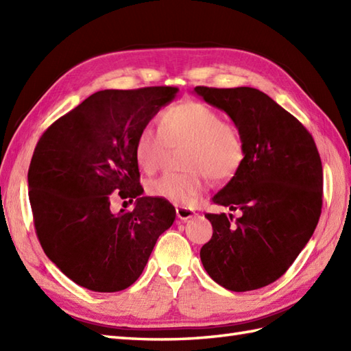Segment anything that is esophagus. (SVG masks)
Listing matches in <instances>:
<instances>
[{
  "instance_id": "esophagus-1",
  "label": "esophagus",
  "mask_w": 351,
  "mask_h": 351,
  "mask_svg": "<svg viewBox=\"0 0 351 351\" xmlns=\"http://www.w3.org/2000/svg\"><path fill=\"white\" fill-rule=\"evenodd\" d=\"M176 215H178V219H181V220H189L193 217V215H195V211L187 206H176Z\"/></svg>"
}]
</instances>
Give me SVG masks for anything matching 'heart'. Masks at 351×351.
Segmentation results:
<instances>
[{
  "label": "heart",
  "mask_w": 351,
  "mask_h": 351,
  "mask_svg": "<svg viewBox=\"0 0 351 351\" xmlns=\"http://www.w3.org/2000/svg\"><path fill=\"white\" fill-rule=\"evenodd\" d=\"M185 145L182 173H166L147 182L155 197L175 204H189L205 189L206 176L228 181L241 169L245 145L238 125L223 121L217 110L206 104L184 99L169 106L160 116V131L141 128L136 138L134 155L146 173L158 170L170 147Z\"/></svg>",
  "instance_id": "obj_1"
}]
</instances>
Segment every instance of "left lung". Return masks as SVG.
<instances>
[{"label": "left lung", "mask_w": 351, "mask_h": 351, "mask_svg": "<svg viewBox=\"0 0 351 351\" xmlns=\"http://www.w3.org/2000/svg\"><path fill=\"white\" fill-rule=\"evenodd\" d=\"M195 92L241 130L245 158L213 202L234 214H205L211 240L200 249L206 273L243 293L278 280L314 234L323 206V166L297 119L258 88L197 86Z\"/></svg>", "instance_id": "left-lung-1"}]
</instances>
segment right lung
<instances>
[{"label":"right lung","mask_w":351,"mask_h":351,"mask_svg":"<svg viewBox=\"0 0 351 351\" xmlns=\"http://www.w3.org/2000/svg\"><path fill=\"white\" fill-rule=\"evenodd\" d=\"M178 87L96 92L42 134L28 169V196L42 249L71 280L96 293L131 287L145 270L175 206L141 197L134 155L141 128ZM116 195L136 199L111 213Z\"/></svg>","instance_id":"add662e5"}]
</instances>
